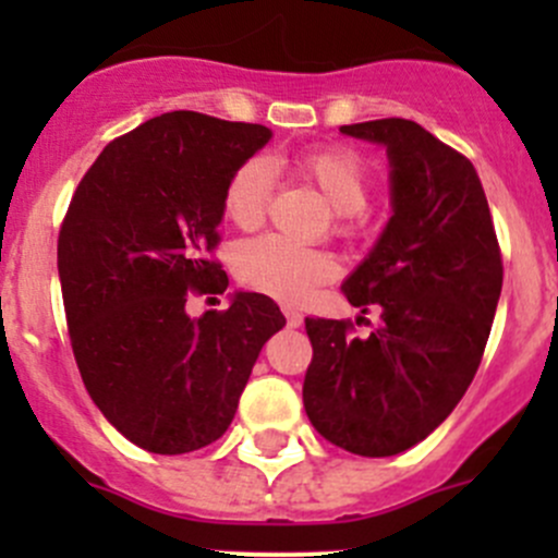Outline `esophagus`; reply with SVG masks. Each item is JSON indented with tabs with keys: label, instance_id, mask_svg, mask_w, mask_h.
<instances>
[{
	"label": "esophagus",
	"instance_id": "esophagus-1",
	"mask_svg": "<svg viewBox=\"0 0 558 558\" xmlns=\"http://www.w3.org/2000/svg\"><path fill=\"white\" fill-rule=\"evenodd\" d=\"M283 315H286V324L291 326V329H300L302 326V315L294 311V307H283Z\"/></svg>",
	"mask_w": 558,
	"mask_h": 558
}]
</instances>
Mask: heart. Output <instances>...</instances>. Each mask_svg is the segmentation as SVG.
I'll return each instance as SVG.
<instances>
[{
    "instance_id": "obj_1",
    "label": "heart",
    "mask_w": 558,
    "mask_h": 558,
    "mask_svg": "<svg viewBox=\"0 0 558 558\" xmlns=\"http://www.w3.org/2000/svg\"><path fill=\"white\" fill-rule=\"evenodd\" d=\"M296 170L340 213L337 229L342 234H351L362 227V210L369 199V174L353 150L342 145H318L296 156ZM272 185V170L267 161H243L223 189V216L240 229H256L267 216ZM234 272L240 283L264 291L275 300L302 302L315 286L335 275V262L318 247L300 245L280 234H267L238 247Z\"/></svg>"
}]
</instances>
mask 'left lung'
<instances>
[{"label":"left lung","instance_id":"obj_1","mask_svg":"<svg viewBox=\"0 0 558 558\" xmlns=\"http://www.w3.org/2000/svg\"><path fill=\"white\" fill-rule=\"evenodd\" d=\"M386 145L391 207L373 253L342 283L380 326L305 318L313 345L302 399L311 424L359 456H393L429 437L481 367L502 291V253L481 178L466 156L415 121L340 126Z\"/></svg>","mask_w":558,"mask_h":558}]
</instances>
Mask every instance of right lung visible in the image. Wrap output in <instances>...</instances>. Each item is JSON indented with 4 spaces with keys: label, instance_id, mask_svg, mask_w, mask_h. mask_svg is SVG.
I'll list each match as a JSON object with an SVG mask.
<instances>
[{
    "label": "right lung",
    "instance_id": "right-lung-1",
    "mask_svg": "<svg viewBox=\"0 0 558 558\" xmlns=\"http://www.w3.org/2000/svg\"><path fill=\"white\" fill-rule=\"evenodd\" d=\"M269 137L262 123L165 112L112 140L72 194L59 232L72 353L105 418L150 453L216 442L258 351L286 326L253 291L227 311L185 313L191 296L227 291L213 258L223 189Z\"/></svg>",
    "mask_w": 558,
    "mask_h": 558
}]
</instances>
